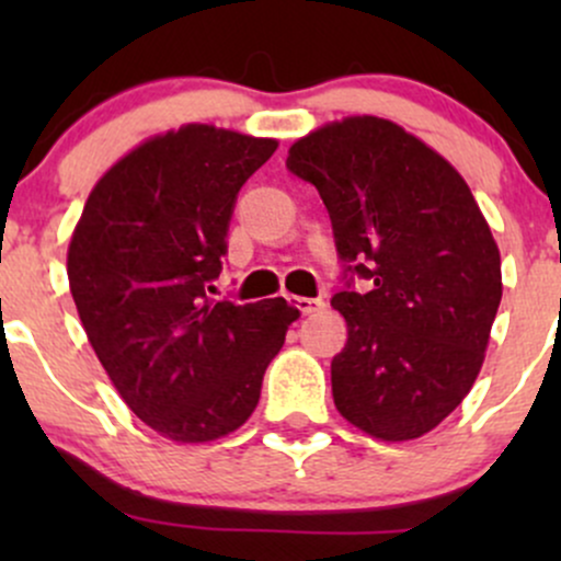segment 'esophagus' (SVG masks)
<instances>
[{"label": "esophagus", "mask_w": 561, "mask_h": 561, "mask_svg": "<svg viewBox=\"0 0 561 561\" xmlns=\"http://www.w3.org/2000/svg\"><path fill=\"white\" fill-rule=\"evenodd\" d=\"M289 302H293L295 308H298L300 313H317V311H321V308L327 306L324 300H319V298H302V295H295V298H289Z\"/></svg>", "instance_id": "esophagus-1"}]
</instances>
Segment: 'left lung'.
Returning <instances> with one entry per match:
<instances>
[{
    "label": "left lung",
    "instance_id": "1",
    "mask_svg": "<svg viewBox=\"0 0 561 561\" xmlns=\"http://www.w3.org/2000/svg\"><path fill=\"white\" fill-rule=\"evenodd\" d=\"M287 169L317 186L340 259L371 287L332 298L347 324L334 405L377 440L427 435L472 390L504 289L480 205L440 152L377 115L306 134Z\"/></svg>",
    "mask_w": 561,
    "mask_h": 561
}]
</instances>
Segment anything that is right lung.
<instances>
[{
  "label": "right lung",
  "mask_w": 561,
  "mask_h": 561,
  "mask_svg": "<svg viewBox=\"0 0 561 561\" xmlns=\"http://www.w3.org/2000/svg\"><path fill=\"white\" fill-rule=\"evenodd\" d=\"M276 147L210 124L145 139L102 173L70 237L83 332L128 409L173 443L240 430L300 317L285 298H208L237 192Z\"/></svg>",
  "instance_id": "1"
}]
</instances>
